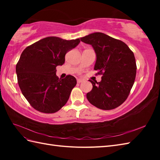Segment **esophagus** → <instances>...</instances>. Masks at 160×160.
I'll list each match as a JSON object with an SVG mask.
<instances>
[{"mask_svg":"<svg viewBox=\"0 0 160 160\" xmlns=\"http://www.w3.org/2000/svg\"><path fill=\"white\" fill-rule=\"evenodd\" d=\"M83 82V80H81V79H78V80H77V82L79 83V84L81 83V82Z\"/></svg>","mask_w":160,"mask_h":160,"instance_id":"obj_1","label":"esophagus"}]
</instances>
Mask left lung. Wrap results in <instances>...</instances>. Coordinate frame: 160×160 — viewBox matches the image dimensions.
I'll return each instance as SVG.
<instances>
[{
	"label": "left lung",
	"mask_w": 160,
	"mask_h": 160,
	"mask_svg": "<svg viewBox=\"0 0 160 160\" xmlns=\"http://www.w3.org/2000/svg\"><path fill=\"white\" fill-rule=\"evenodd\" d=\"M91 45L96 53L94 69L102 75V80H89L93 89L87 93L89 102L102 110L118 107L128 98L136 76L134 53L120 40L101 32L93 33L80 38Z\"/></svg>",
	"instance_id": "obj_1"
}]
</instances>
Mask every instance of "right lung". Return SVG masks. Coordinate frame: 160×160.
Returning <instances> with one entry per match:
<instances>
[{
    "instance_id": "add662e5",
    "label": "right lung",
    "mask_w": 160,
    "mask_h": 160,
    "mask_svg": "<svg viewBox=\"0 0 160 160\" xmlns=\"http://www.w3.org/2000/svg\"><path fill=\"white\" fill-rule=\"evenodd\" d=\"M80 40L47 37L24 49L16 64V71L21 92L36 110L53 113L65 105L76 78L68 75L64 79L56 76V67L62 65L65 54Z\"/></svg>"
}]
</instances>
